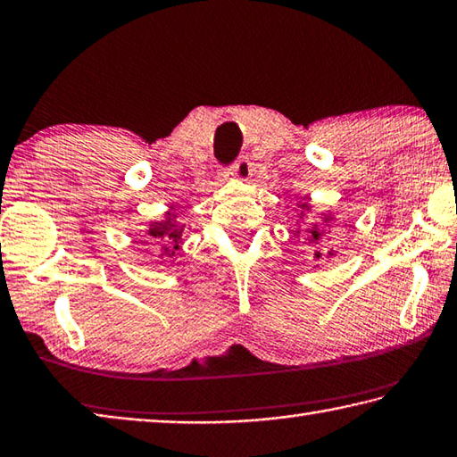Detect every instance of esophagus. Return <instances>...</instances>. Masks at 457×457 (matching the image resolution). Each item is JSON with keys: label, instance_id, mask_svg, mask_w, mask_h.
Segmentation results:
<instances>
[{"label": "esophagus", "instance_id": "34e87169", "mask_svg": "<svg viewBox=\"0 0 457 457\" xmlns=\"http://www.w3.org/2000/svg\"><path fill=\"white\" fill-rule=\"evenodd\" d=\"M229 173H231V176H234V178L245 181L247 178L252 176V162H250V157L242 155L236 163H231Z\"/></svg>", "mask_w": 457, "mask_h": 457}]
</instances>
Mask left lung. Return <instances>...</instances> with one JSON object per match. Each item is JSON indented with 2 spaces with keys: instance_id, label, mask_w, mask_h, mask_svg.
Returning a JSON list of instances; mask_svg holds the SVG:
<instances>
[{
  "instance_id": "left-lung-1",
  "label": "left lung",
  "mask_w": 457,
  "mask_h": 457,
  "mask_svg": "<svg viewBox=\"0 0 457 457\" xmlns=\"http://www.w3.org/2000/svg\"><path fill=\"white\" fill-rule=\"evenodd\" d=\"M302 207V218H303V215H305V210H308V204H302L300 205ZM329 221V218H323L321 221H313V223H308V226H303L302 228V231H303V234H305V242H308L310 245H318L320 242H321V236H323V226H321V223H328ZM297 234H300V231H297ZM329 255H334V253H331L329 252ZM315 257H321V253L320 252H315Z\"/></svg>"
}]
</instances>
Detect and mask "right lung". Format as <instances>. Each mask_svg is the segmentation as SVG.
<instances>
[{"label": "right lung", "mask_w": 457, "mask_h": 457, "mask_svg": "<svg viewBox=\"0 0 457 457\" xmlns=\"http://www.w3.org/2000/svg\"><path fill=\"white\" fill-rule=\"evenodd\" d=\"M181 234H184V226L176 221V215L171 212H168V218L163 221L149 223L147 231L149 237L155 239L157 244H163V253H168V257L176 255V250H179Z\"/></svg>", "instance_id": "obj_1"}]
</instances>
